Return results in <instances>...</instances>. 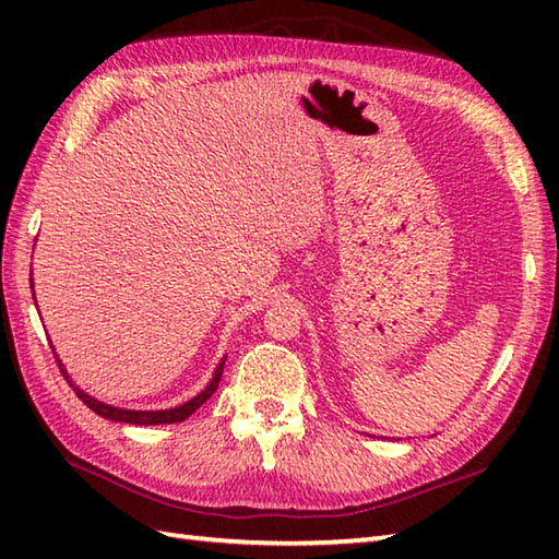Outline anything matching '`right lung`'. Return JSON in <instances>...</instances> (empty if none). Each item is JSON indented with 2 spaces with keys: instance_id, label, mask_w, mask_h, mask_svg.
<instances>
[{
  "instance_id": "right-lung-1",
  "label": "right lung",
  "mask_w": 559,
  "mask_h": 559,
  "mask_svg": "<svg viewBox=\"0 0 559 559\" xmlns=\"http://www.w3.org/2000/svg\"><path fill=\"white\" fill-rule=\"evenodd\" d=\"M31 283H33V278H31ZM31 288H33V286H31ZM33 298H35V293H33ZM52 350H55V348H52ZM57 365H59V370H62V374H64V379L69 382V386H74L76 396H79L83 403H86V406H88L93 413H98L100 418H108V420H115V423H129V425H170V423H182V420H187L189 415H192V413L201 406V403L209 401V399L213 396V391L218 389V382H221L225 358L218 362L216 372H213L211 382L206 384L204 391H199V394H197L194 399H189L187 403H182V406H175V408H168V411H129V408H115V406H110V403H103V401H98V399L88 396L86 391H81L74 382H71L67 370H64V365H62V360H59V358H57Z\"/></svg>"
}]
</instances>
